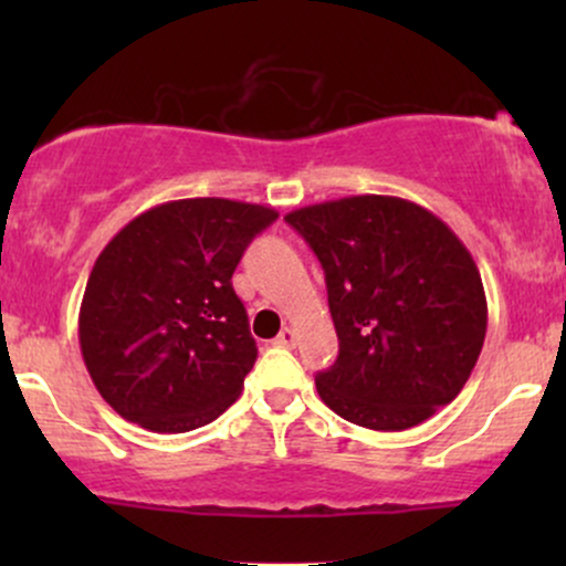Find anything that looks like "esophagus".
<instances>
[{"mask_svg":"<svg viewBox=\"0 0 566 566\" xmlns=\"http://www.w3.org/2000/svg\"><path fill=\"white\" fill-rule=\"evenodd\" d=\"M276 346H295V329L284 327L282 333L276 337Z\"/></svg>","mask_w":566,"mask_h":566,"instance_id":"esophagus-1","label":"esophagus"}]
</instances>
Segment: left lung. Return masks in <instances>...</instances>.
Listing matches in <instances>:
<instances>
[{
    "label": "left lung",
    "mask_w": 566,
    "mask_h": 566,
    "mask_svg": "<svg viewBox=\"0 0 566 566\" xmlns=\"http://www.w3.org/2000/svg\"><path fill=\"white\" fill-rule=\"evenodd\" d=\"M284 220L319 258L337 343L316 391L348 423L405 431L463 391L486 335L471 252L426 207L343 197Z\"/></svg>",
    "instance_id": "8db88e82"
}]
</instances>
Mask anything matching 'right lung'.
I'll return each instance as SVG.
<instances>
[{"instance_id":"1","label":"right lung","mask_w":566,"mask_h":566,"mask_svg":"<svg viewBox=\"0 0 566 566\" xmlns=\"http://www.w3.org/2000/svg\"><path fill=\"white\" fill-rule=\"evenodd\" d=\"M279 218L201 197L151 207L103 247L80 308V346L97 394L129 423L184 433L242 394L258 359L231 276Z\"/></svg>"}]
</instances>
